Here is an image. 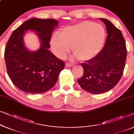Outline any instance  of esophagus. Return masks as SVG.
<instances>
[{"mask_svg":"<svg viewBox=\"0 0 134 134\" xmlns=\"http://www.w3.org/2000/svg\"><path fill=\"white\" fill-rule=\"evenodd\" d=\"M65 66H66L67 67H72V66H73V64H71V63H65Z\"/></svg>","mask_w":134,"mask_h":134,"instance_id":"34e87169","label":"esophagus"}]
</instances>
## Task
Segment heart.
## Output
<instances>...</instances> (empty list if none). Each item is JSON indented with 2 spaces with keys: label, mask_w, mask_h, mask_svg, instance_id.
I'll use <instances>...</instances> for the list:
<instances>
[{
  "label": "heart",
  "mask_w": 134,
  "mask_h": 134,
  "mask_svg": "<svg viewBox=\"0 0 134 134\" xmlns=\"http://www.w3.org/2000/svg\"><path fill=\"white\" fill-rule=\"evenodd\" d=\"M106 37L102 25L93 21H82L64 28L59 38L53 36L51 46L57 57L64 58L70 51L81 61L93 59L101 51Z\"/></svg>",
  "instance_id": "obj_1"
}]
</instances>
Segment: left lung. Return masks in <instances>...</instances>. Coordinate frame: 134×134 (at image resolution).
I'll return each instance as SVG.
<instances>
[{
  "label": "left lung",
  "mask_w": 134,
  "mask_h": 134,
  "mask_svg": "<svg viewBox=\"0 0 134 134\" xmlns=\"http://www.w3.org/2000/svg\"><path fill=\"white\" fill-rule=\"evenodd\" d=\"M99 19L107 27L105 46L95 58L81 64L83 75L77 80L82 88L96 94L107 92L118 83L127 56L125 40L121 31L108 20Z\"/></svg>",
  "instance_id": "1"
}]
</instances>
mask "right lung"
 Instances as JSON below:
<instances>
[{
  "label": "right lung",
  "mask_w": 134,
  "mask_h": 134,
  "mask_svg": "<svg viewBox=\"0 0 134 134\" xmlns=\"http://www.w3.org/2000/svg\"><path fill=\"white\" fill-rule=\"evenodd\" d=\"M58 21L52 19H31L13 31L5 47V61L11 81L21 91L40 94L51 89L57 83L64 63L49 49L52 32ZM27 30L36 32L41 47L30 51L24 43Z\"/></svg>",
  "instance_id": "add662e5"
}]
</instances>
